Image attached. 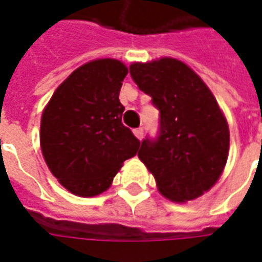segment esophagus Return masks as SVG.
<instances>
[{
	"label": "esophagus",
	"instance_id": "1",
	"mask_svg": "<svg viewBox=\"0 0 262 262\" xmlns=\"http://www.w3.org/2000/svg\"><path fill=\"white\" fill-rule=\"evenodd\" d=\"M133 133H135V136H136L139 140H141L143 136H144V130H143V127H137V129L133 130Z\"/></svg>",
	"mask_w": 262,
	"mask_h": 262
}]
</instances>
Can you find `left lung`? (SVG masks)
<instances>
[{
  "label": "left lung",
  "instance_id": "obj_1",
  "mask_svg": "<svg viewBox=\"0 0 262 262\" xmlns=\"http://www.w3.org/2000/svg\"><path fill=\"white\" fill-rule=\"evenodd\" d=\"M130 76L160 111L156 139L141 141L139 158L162 195L194 200L220 179L229 152V127L218 102L193 69L173 58L132 63Z\"/></svg>",
  "mask_w": 262,
  "mask_h": 262
}]
</instances>
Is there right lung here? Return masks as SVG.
<instances>
[{
	"label": "right lung",
	"mask_w": 262,
	"mask_h": 262,
	"mask_svg": "<svg viewBox=\"0 0 262 262\" xmlns=\"http://www.w3.org/2000/svg\"><path fill=\"white\" fill-rule=\"evenodd\" d=\"M127 68L118 59L87 62L52 94L44 108L40 144L51 173L76 195L93 197L111 186L140 140L122 123L119 101Z\"/></svg>",
	"instance_id": "1"
}]
</instances>
